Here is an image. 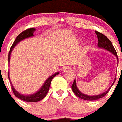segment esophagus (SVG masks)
Returning <instances> with one entry per match:
<instances>
[{
    "mask_svg": "<svg viewBox=\"0 0 122 122\" xmlns=\"http://www.w3.org/2000/svg\"><path fill=\"white\" fill-rule=\"evenodd\" d=\"M70 70L71 68L70 67H69V66H64V67L62 68V71L64 72H68Z\"/></svg>",
    "mask_w": 122,
    "mask_h": 122,
    "instance_id": "esophagus-1",
    "label": "esophagus"
}]
</instances>
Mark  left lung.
<instances>
[{"mask_svg": "<svg viewBox=\"0 0 122 122\" xmlns=\"http://www.w3.org/2000/svg\"><path fill=\"white\" fill-rule=\"evenodd\" d=\"M95 33L97 34V38H98V48L105 49V50H107L108 51H109L110 52L112 53V54L114 55L116 57V59H117V60H118V55H117L116 51V50H115L114 47V46L112 45V43H111V41H110L105 35H103V34H102L101 33H99V32L98 31H95ZM115 80H116V78L114 79V81L113 82V83L111 85V86L109 87V89H108V90L106 91L104 93L99 94V95H85L84 93H83L82 92H81V91L79 90L77 86L76 79H75L74 81H73V85H71V89H72V91H73V93H75V95L77 96L79 98H81V99H83V100H86V101H96V100H98V99H100V98L104 97V96L106 95L107 93H108V91H109V90L110 89V88L112 87V86L114 84Z\"/></svg>", "mask_w": 122, "mask_h": 122, "instance_id": "1", "label": "left lung"}]
</instances>
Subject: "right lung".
Masks as SVG:
<instances>
[{"instance_id": "add662e5", "label": "right lung", "mask_w": 122, "mask_h": 122, "mask_svg": "<svg viewBox=\"0 0 122 122\" xmlns=\"http://www.w3.org/2000/svg\"><path fill=\"white\" fill-rule=\"evenodd\" d=\"M35 31H36V29L34 28V27H33V28L26 29L25 31L21 32L20 35H18V37H16V39L14 41L12 46H11L10 51H9V54H8V64H10L11 53L12 52L13 49L16 46V45H18V43H20V41H21L24 40L25 39H27V38L33 37L34 36L33 33H34V32ZM58 73H59V71H58L56 73H54L52 76H51L49 78H47V79L46 80L45 83L42 85V87H41L40 89L36 93H33V94H31V95H23V94H21V93L18 92L17 91L15 90V89L12 83L11 82V80L10 79V76H9V72H8V79L10 80V83H11V85H12V89L13 91V93H14V94L15 95V96L17 98H20V99H21L22 101H26V102H38V101H41V100H42V99H43L45 97V96L46 95V94H47L49 90V87H50V85H51V83L52 80Z\"/></svg>"}]
</instances>
